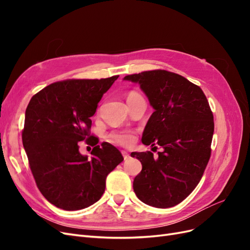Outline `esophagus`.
Returning <instances> with one entry per match:
<instances>
[{
	"mask_svg": "<svg viewBox=\"0 0 250 250\" xmlns=\"http://www.w3.org/2000/svg\"><path fill=\"white\" fill-rule=\"evenodd\" d=\"M122 154H123V157H124V160H125V161H126V160H128V158L130 157L129 153L126 152V151H122Z\"/></svg>",
	"mask_w": 250,
	"mask_h": 250,
	"instance_id": "34e87169",
	"label": "esophagus"
}]
</instances>
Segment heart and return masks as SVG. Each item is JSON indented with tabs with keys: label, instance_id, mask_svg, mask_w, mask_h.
<instances>
[{
	"label": "heart",
	"instance_id": "heart-1",
	"mask_svg": "<svg viewBox=\"0 0 250 250\" xmlns=\"http://www.w3.org/2000/svg\"><path fill=\"white\" fill-rule=\"evenodd\" d=\"M133 96H140V95L137 94V93H130L129 95H128L127 98L133 97ZM111 137L116 143L120 144V145H123V146H129L134 141V134L130 131L115 132V133H112Z\"/></svg>",
	"mask_w": 250,
	"mask_h": 250
}]
</instances>
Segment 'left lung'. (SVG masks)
Segmentation results:
<instances>
[{"instance_id":"obj_1","label":"left lung","mask_w":250,"mask_h":250,"mask_svg":"<svg viewBox=\"0 0 250 250\" xmlns=\"http://www.w3.org/2000/svg\"><path fill=\"white\" fill-rule=\"evenodd\" d=\"M139 83L154 112L143 132L144 145L164 150L132 152L142 164L133 191L148 206L167 208L185 200L197 187L210 156L214 117L202 89L178 74L164 70L128 75Z\"/></svg>"}]
</instances>
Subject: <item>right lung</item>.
I'll return each instance as SVG.
<instances>
[{
	"label": "right lung",
	"mask_w": 250,
	"mask_h": 250,
	"mask_svg": "<svg viewBox=\"0 0 250 250\" xmlns=\"http://www.w3.org/2000/svg\"><path fill=\"white\" fill-rule=\"evenodd\" d=\"M119 76L52 83L30 100L22 145L37 188L49 202L65 210L92 206L105 191L108 174L123 162L111 144L89 135L90 117ZM94 148L92 157L79 152L81 140Z\"/></svg>",
	"instance_id": "add662e5"
}]
</instances>
